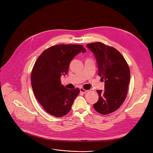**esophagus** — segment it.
Returning <instances> with one entry per match:
<instances>
[{"instance_id": "34e87169", "label": "esophagus", "mask_w": 153, "mask_h": 153, "mask_svg": "<svg viewBox=\"0 0 153 153\" xmlns=\"http://www.w3.org/2000/svg\"><path fill=\"white\" fill-rule=\"evenodd\" d=\"M87 91H87L85 89H84L83 88H80V92H81L82 94H85L86 92H87Z\"/></svg>"}]
</instances>
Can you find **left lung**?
<instances>
[{
	"mask_svg": "<svg viewBox=\"0 0 153 153\" xmlns=\"http://www.w3.org/2000/svg\"><path fill=\"white\" fill-rule=\"evenodd\" d=\"M97 63L98 74L105 82V90L97 91L99 100L94 104L98 113L107 115L122 105L130 84V71L128 64L115 48L100 42L87 44Z\"/></svg>",
	"mask_w": 153,
	"mask_h": 153,
	"instance_id": "left-lung-1",
	"label": "left lung"
}]
</instances>
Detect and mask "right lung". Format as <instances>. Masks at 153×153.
<instances>
[{
    "mask_svg": "<svg viewBox=\"0 0 153 153\" xmlns=\"http://www.w3.org/2000/svg\"><path fill=\"white\" fill-rule=\"evenodd\" d=\"M85 51L82 45H56L45 50L37 59L31 72V86L37 100L48 114L61 117L69 112L80 90L66 89L61 76L68 73L71 60Z\"/></svg>",
    "mask_w": 153,
    "mask_h": 153,
    "instance_id": "add662e5",
    "label": "right lung"
}]
</instances>
